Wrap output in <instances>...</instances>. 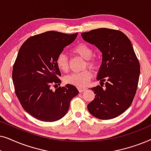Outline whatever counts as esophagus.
Returning a JSON list of instances; mask_svg holds the SVG:
<instances>
[{"instance_id": "obj_1", "label": "esophagus", "mask_w": 151, "mask_h": 151, "mask_svg": "<svg viewBox=\"0 0 151 151\" xmlns=\"http://www.w3.org/2000/svg\"><path fill=\"white\" fill-rule=\"evenodd\" d=\"M78 91H79L80 93H82V92L84 91H85L86 88H82V87H78Z\"/></svg>"}]
</instances>
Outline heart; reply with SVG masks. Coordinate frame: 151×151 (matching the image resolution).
I'll list each match as a JSON object with an SVG mask.
<instances>
[{"mask_svg": "<svg viewBox=\"0 0 151 151\" xmlns=\"http://www.w3.org/2000/svg\"><path fill=\"white\" fill-rule=\"evenodd\" d=\"M72 51L75 54H77L83 59L86 60V64L84 65V67H86V65L93 69L98 67V62L95 58L93 57V50L90 45L84 42L79 43L72 49ZM56 65L60 71L63 72H67L69 71V60L65 53H60L58 55ZM92 76L91 72L89 70L86 69L79 73H73L67 76L65 78V82L67 84H72L78 87H83L88 83Z\"/></svg>", "mask_w": 151, "mask_h": 151, "instance_id": "heart-1", "label": "heart"}]
</instances>
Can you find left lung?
Wrapping results in <instances>:
<instances>
[{"label": "left lung", "mask_w": 151, "mask_h": 151, "mask_svg": "<svg viewBox=\"0 0 151 151\" xmlns=\"http://www.w3.org/2000/svg\"><path fill=\"white\" fill-rule=\"evenodd\" d=\"M81 36L102 54L97 76L101 86L91 88L96 96L87 105L88 110L98 119L115 118L129 108L137 91L140 66L133 47L129 38L118 30L100 28Z\"/></svg>", "instance_id": "obj_1"}]
</instances>
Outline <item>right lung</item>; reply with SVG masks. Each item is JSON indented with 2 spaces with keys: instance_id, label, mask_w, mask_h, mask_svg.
Listing matches in <instances>:
<instances>
[{
  "instance_id": "1",
  "label": "right lung",
  "mask_w": 151,
  "mask_h": 151,
  "mask_svg": "<svg viewBox=\"0 0 151 151\" xmlns=\"http://www.w3.org/2000/svg\"><path fill=\"white\" fill-rule=\"evenodd\" d=\"M78 33L66 34L49 31L29 38L18 51L12 79L16 95L30 115L43 122L61 119L69 110L70 102L78 94L75 86L60 84L56 58L65 47L75 40Z\"/></svg>"
}]
</instances>
